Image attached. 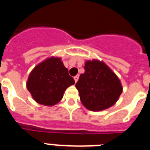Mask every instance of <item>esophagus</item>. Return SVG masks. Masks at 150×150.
I'll return each mask as SVG.
<instances>
[{
    "mask_svg": "<svg viewBox=\"0 0 150 150\" xmlns=\"http://www.w3.org/2000/svg\"><path fill=\"white\" fill-rule=\"evenodd\" d=\"M74 80H75V82H77L78 81V79H79V75H76V76H75L74 77Z\"/></svg>",
    "mask_w": 150,
    "mask_h": 150,
    "instance_id": "obj_1",
    "label": "esophagus"
}]
</instances>
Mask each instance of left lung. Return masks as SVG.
Listing matches in <instances>:
<instances>
[{"mask_svg":"<svg viewBox=\"0 0 150 150\" xmlns=\"http://www.w3.org/2000/svg\"><path fill=\"white\" fill-rule=\"evenodd\" d=\"M84 74L76 83L82 104L87 109L100 111L107 109L117 101L122 87L116 74L104 62L87 61Z\"/></svg>","mask_w":150,"mask_h":150,"instance_id":"left-lung-1","label":"left lung"}]
</instances>
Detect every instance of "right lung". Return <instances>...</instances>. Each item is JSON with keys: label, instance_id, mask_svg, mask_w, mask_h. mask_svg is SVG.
Instances as JSON below:
<instances>
[{"label": "right lung", "instance_id": "right-lung-1", "mask_svg": "<svg viewBox=\"0 0 150 150\" xmlns=\"http://www.w3.org/2000/svg\"><path fill=\"white\" fill-rule=\"evenodd\" d=\"M75 83L61 59L52 57L36 66L30 72L27 88L34 100L53 106L63 98L66 88Z\"/></svg>", "mask_w": 150, "mask_h": 150}]
</instances>
